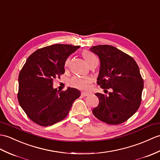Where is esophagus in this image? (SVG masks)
Instances as JSON below:
<instances>
[{
	"label": "esophagus",
	"mask_w": 160,
	"mask_h": 160,
	"mask_svg": "<svg viewBox=\"0 0 160 160\" xmlns=\"http://www.w3.org/2000/svg\"><path fill=\"white\" fill-rule=\"evenodd\" d=\"M89 94L87 93V92H81V96H82V97H87V96H88Z\"/></svg>",
	"instance_id": "1"
}]
</instances>
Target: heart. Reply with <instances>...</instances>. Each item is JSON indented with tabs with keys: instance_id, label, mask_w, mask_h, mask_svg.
<instances>
[{
	"instance_id": "b5f03b06",
	"label": "heart",
	"mask_w": 160,
	"mask_h": 160,
	"mask_svg": "<svg viewBox=\"0 0 160 160\" xmlns=\"http://www.w3.org/2000/svg\"><path fill=\"white\" fill-rule=\"evenodd\" d=\"M83 57L84 58L85 60L88 62V64L90 65L91 63L97 57L91 52L90 51L84 50L82 52ZM70 63V58L67 59L65 61V67H68ZM92 82V80L91 78H86V77H74L72 79L70 84L74 88H78L80 90L83 91H88L91 88V85Z\"/></svg>"
}]
</instances>
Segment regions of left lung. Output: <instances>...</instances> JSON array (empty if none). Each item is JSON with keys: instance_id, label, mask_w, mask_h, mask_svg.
Wrapping results in <instances>:
<instances>
[{"instance_id": "left-lung-1", "label": "left lung", "mask_w": 160, "mask_h": 160, "mask_svg": "<svg viewBox=\"0 0 160 160\" xmlns=\"http://www.w3.org/2000/svg\"><path fill=\"white\" fill-rule=\"evenodd\" d=\"M90 50L100 60L97 83L107 92L106 89L111 90L108 95L95 93L99 103L92 114L106 123L121 124L136 113L142 100L144 82L138 65L130 56L112 46H92Z\"/></svg>"}]
</instances>
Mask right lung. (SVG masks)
<instances>
[{
    "instance_id": "1",
    "label": "right lung",
    "mask_w": 160,
    "mask_h": 160,
    "mask_svg": "<svg viewBox=\"0 0 160 160\" xmlns=\"http://www.w3.org/2000/svg\"><path fill=\"white\" fill-rule=\"evenodd\" d=\"M80 48L69 44H54L40 48L27 58L18 77V99L28 117L42 126L52 125L68 116L80 91L68 87L58 91L54 79L65 73L67 58Z\"/></svg>"
}]
</instances>
